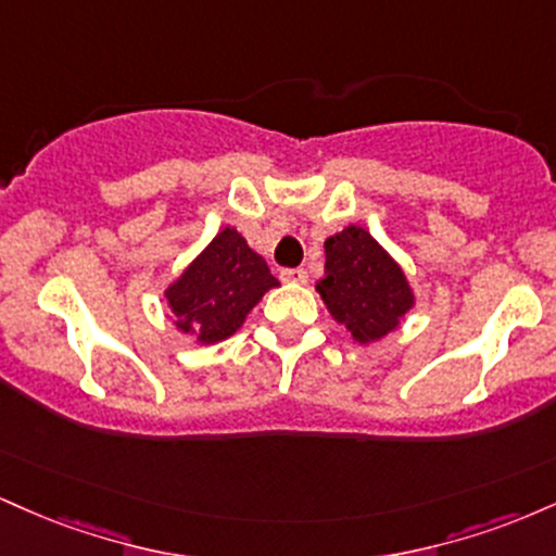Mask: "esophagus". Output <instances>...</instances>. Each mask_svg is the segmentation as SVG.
<instances>
[{
    "mask_svg": "<svg viewBox=\"0 0 556 556\" xmlns=\"http://www.w3.org/2000/svg\"><path fill=\"white\" fill-rule=\"evenodd\" d=\"M282 282H287V285H305V282H308V271H305V269H285L282 271Z\"/></svg>",
    "mask_w": 556,
    "mask_h": 556,
    "instance_id": "esophagus-1",
    "label": "esophagus"
}]
</instances>
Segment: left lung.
I'll list each match as a JSON object with an SVG mask.
<instances>
[{
	"label": "left lung",
	"instance_id": "8db88e82",
	"mask_svg": "<svg viewBox=\"0 0 556 556\" xmlns=\"http://www.w3.org/2000/svg\"><path fill=\"white\" fill-rule=\"evenodd\" d=\"M324 277L316 292L358 344L384 340L416 305V292L392 253L368 229L348 225L324 240Z\"/></svg>",
	"mask_w": 556,
	"mask_h": 556
}]
</instances>
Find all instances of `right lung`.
I'll list each match as a JSON object with an SVG mask.
<instances>
[{
    "label": "right lung",
    "instance_id": "right-lung-1",
    "mask_svg": "<svg viewBox=\"0 0 556 556\" xmlns=\"http://www.w3.org/2000/svg\"><path fill=\"white\" fill-rule=\"evenodd\" d=\"M279 287L264 256H258L235 227H225L167 285L164 298L172 324L198 344L232 337L266 292Z\"/></svg>",
    "mask_w": 556,
    "mask_h": 556
}]
</instances>
